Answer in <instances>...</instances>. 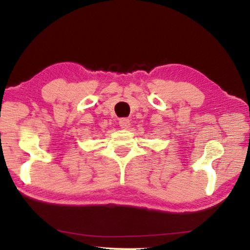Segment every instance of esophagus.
I'll return each mask as SVG.
<instances>
[{"mask_svg":"<svg viewBox=\"0 0 250 250\" xmlns=\"http://www.w3.org/2000/svg\"><path fill=\"white\" fill-rule=\"evenodd\" d=\"M119 125H120L122 129H128L130 126V120L126 118L120 119V121H119Z\"/></svg>","mask_w":250,"mask_h":250,"instance_id":"34e87169","label":"esophagus"}]
</instances>
